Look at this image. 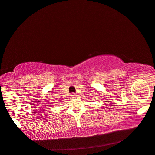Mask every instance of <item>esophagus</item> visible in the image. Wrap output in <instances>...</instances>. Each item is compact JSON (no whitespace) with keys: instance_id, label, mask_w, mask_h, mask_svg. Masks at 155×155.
<instances>
[{"instance_id":"1","label":"esophagus","mask_w":155,"mask_h":155,"mask_svg":"<svg viewBox=\"0 0 155 155\" xmlns=\"http://www.w3.org/2000/svg\"><path fill=\"white\" fill-rule=\"evenodd\" d=\"M71 96L72 97H75V96H76V95H75L74 94H71Z\"/></svg>"}]
</instances>
